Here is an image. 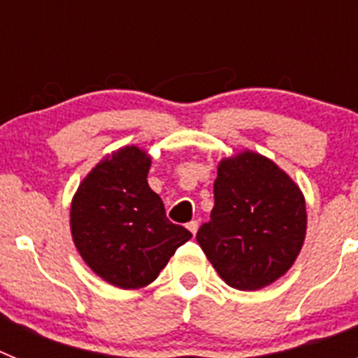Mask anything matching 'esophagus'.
I'll use <instances>...</instances> for the list:
<instances>
[{"mask_svg":"<svg viewBox=\"0 0 358 358\" xmlns=\"http://www.w3.org/2000/svg\"><path fill=\"white\" fill-rule=\"evenodd\" d=\"M186 227H188L192 235H195V233H197V229H199V220H192V222H188V226H186Z\"/></svg>","mask_w":358,"mask_h":358,"instance_id":"obj_1","label":"esophagus"}]
</instances>
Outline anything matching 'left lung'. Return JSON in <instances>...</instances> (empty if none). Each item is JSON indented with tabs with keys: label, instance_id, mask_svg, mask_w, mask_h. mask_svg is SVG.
Masks as SVG:
<instances>
[{
	"label": "left lung",
	"instance_id": "8db88e82",
	"mask_svg": "<svg viewBox=\"0 0 358 358\" xmlns=\"http://www.w3.org/2000/svg\"><path fill=\"white\" fill-rule=\"evenodd\" d=\"M211 220L197 242L218 276L238 290L280 280L306 236L305 195L273 159L242 150L218 161Z\"/></svg>",
	"mask_w": 358,
	"mask_h": 358
}]
</instances>
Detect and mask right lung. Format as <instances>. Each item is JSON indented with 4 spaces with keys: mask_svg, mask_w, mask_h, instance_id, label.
I'll list each match as a JSON object with an SVG mask.
<instances>
[{
    "mask_svg": "<svg viewBox=\"0 0 358 358\" xmlns=\"http://www.w3.org/2000/svg\"><path fill=\"white\" fill-rule=\"evenodd\" d=\"M152 157L127 145L94 164L69 208V229L85 265L109 285L136 290L150 285L176 249L192 238L172 224L163 201L147 182Z\"/></svg>",
    "mask_w": 358,
    "mask_h": 358,
    "instance_id": "right-lung-1",
    "label": "right lung"
}]
</instances>
